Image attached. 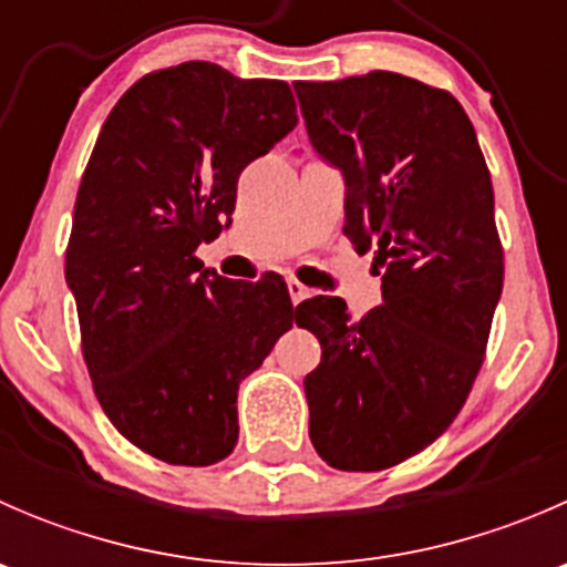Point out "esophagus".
<instances>
[{"label": "esophagus", "mask_w": 567, "mask_h": 567, "mask_svg": "<svg viewBox=\"0 0 567 567\" xmlns=\"http://www.w3.org/2000/svg\"><path fill=\"white\" fill-rule=\"evenodd\" d=\"M288 293H290V301H293V305H299V301H305L307 296H310V288H307V285H301L299 279H288Z\"/></svg>", "instance_id": "obj_1"}]
</instances>
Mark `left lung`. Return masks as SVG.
<instances>
[{
	"mask_svg": "<svg viewBox=\"0 0 567 567\" xmlns=\"http://www.w3.org/2000/svg\"><path fill=\"white\" fill-rule=\"evenodd\" d=\"M307 134L346 177V233L373 249L381 301L351 320L316 296L305 379L312 447L342 472H381L436 442L485 359L505 257L477 134L447 90L390 71L296 82Z\"/></svg>",
	"mask_w": 567,
	"mask_h": 567,
	"instance_id": "left-lung-1",
	"label": "left lung"
}]
</instances>
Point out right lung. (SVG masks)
Wrapping results in <instances>:
<instances>
[{
  "label": "right lung",
  "instance_id": "right-lung-1",
  "mask_svg": "<svg viewBox=\"0 0 567 567\" xmlns=\"http://www.w3.org/2000/svg\"><path fill=\"white\" fill-rule=\"evenodd\" d=\"M299 123L277 79L192 60L109 112L73 208L65 279L95 398L142 453L210 466L238 442V384L293 326L279 277L238 282L194 251L236 210L238 175Z\"/></svg>",
  "mask_w": 567,
  "mask_h": 567
}]
</instances>
